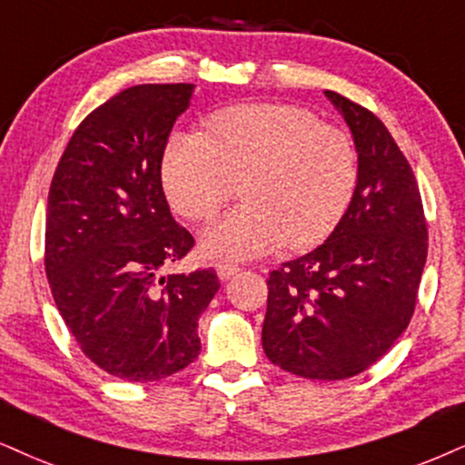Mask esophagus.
Masks as SVG:
<instances>
[{
	"mask_svg": "<svg viewBox=\"0 0 465 465\" xmlns=\"http://www.w3.org/2000/svg\"><path fill=\"white\" fill-rule=\"evenodd\" d=\"M237 272L239 265H234V262H220V265H217V276H220V280L232 278Z\"/></svg>",
	"mask_w": 465,
	"mask_h": 465,
	"instance_id": "obj_1",
	"label": "esophagus"
}]
</instances>
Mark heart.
<instances>
[{
	"mask_svg": "<svg viewBox=\"0 0 465 465\" xmlns=\"http://www.w3.org/2000/svg\"><path fill=\"white\" fill-rule=\"evenodd\" d=\"M358 174L353 137L289 103L222 107L203 134H172L162 157L165 196L189 222H209L242 181L245 203L203 234L204 254L222 261L254 259L280 242L321 243L345 215Z\"/></svg>",
	"mask_w": 465,
	"mask_h": 465,
	"instance_id": "obj_1",
	"label": "heart"
}]
</instances>
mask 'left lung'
<instances>
[{"label":"left lung","instance_id":"1","mask_svg":"<svg viewBox=\"0 0 465 465\" xmlns=\"http://www.w3.org/2000/svg\"><path fill=\"white\" fill-rule=\"evenodd\" d=\"M358 148V185L323 245L267 278L262 349L286 372L334 381L375 364L414 314L427 220L405 154L371 110L325 90Z\"/></svg>","mask_w":465,"mask_h":465}]
</instances>
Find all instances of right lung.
<instances>
[{"label": "right lung", "instance_id": "add662e5", "mask_svg": "<svg viewBox=\"0 0 465 465\" xmlns=\"http://www.w3.org/2000/svg\"><path fill=\"white\" fill-rule=\"evenodd\" d=\"M192 84H142L82 120L49 187L45 272L55 306L93 362L124 381H157L200 353L198 317L213 269L168 273L193 248L170 213L162 157Z\"/></svg>", "mask_w": 465, "mask_h": 465}]
</instances>
